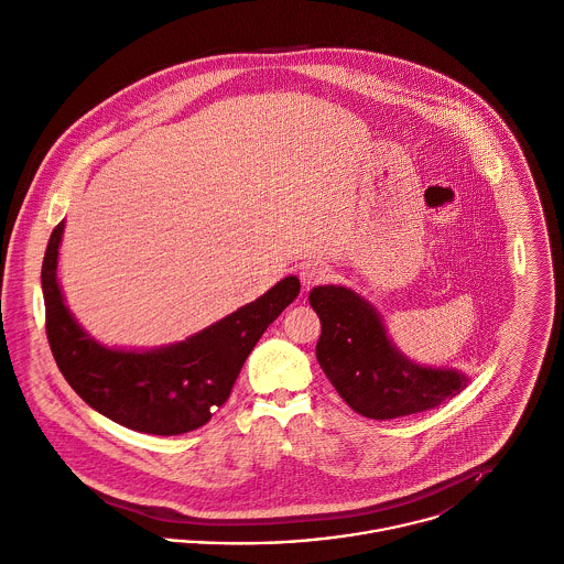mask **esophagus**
Segmentation results:
<instances>
[{
	"label": "esophagus",
	"instance_id": "obj_1",
	"mask_svg": "<svg viewBox=\"0 0 564 564\" xmlns=\"http://www.w3.org/2000/svg\"><path fill=\"white\" fill-rule=\"evenodd\" d=\"M330 275V269L324 264V262H306L302 269H300V280H302V286L308 291L322 282H326Z\"/></svg>",
	"mask_w": 564,
	"mask_h": 564
}]
</instances>
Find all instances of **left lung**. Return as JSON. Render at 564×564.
I'll list each match as a JSON object with an SVG mask.
<instances>
[{
  "mask_svg": "<svg viewBox=\"0 0 564 564\" xmlns=\"http://www.w3.org/2000/svg\"><path fill=\"white\" fill-rule=\"evenodd\" d=\"M319 315L317 361L339 397L361 416L397 419L425 412L456 397L467 379L456 370L423 368L390 344L375 308L344 286H315Z\"/></svg>",
  "mask_w": 564,
  "mask_h": 564,
  "instance_id": "8db88e82",
  "label": "left lung"
}]
</instances>
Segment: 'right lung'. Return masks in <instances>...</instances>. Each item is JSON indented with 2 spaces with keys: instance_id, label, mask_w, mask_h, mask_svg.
<instances>
[{
  "instance_id": "1",
  "label": "right lung",
  "mask_w": 564,
  "mask_h": 564,
  "mask_svg": "<svg viewBox=\"0 0 564 564\" xmlns=\"http://www.w3.org/2000/svg\"><path fill=\"white\" fill-rule=\"evenodd\" d=\"M62 234L64 223L53 229L42 264L53 357L88 405L137 432L174 436L205 425L229 399L262 333L300 293V280L289 275L187 341L148 352L112 350L88 337L64 304L57 282Z\"/></svg>"
}]
</instances>
